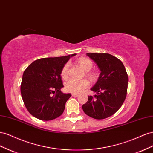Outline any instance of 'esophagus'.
Instances as JSON below:
<instances>
[{
	"label": "esophagus",
	"instance_id": "obj_1",
	"mask_svg": "<svg viewBox=\"0 0 153 153\" xmlns=\"http://www.w3.org/2000/svg\"><path fill=\"white\" fill-rule=\"evenodd\" d=\"M72 97H78V96H79V95L76 94H72Z\"/></svg>",
	"mask_w": 153,
	"mask_h": 153
}]
</instances>
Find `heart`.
Returning a JSON list of instances; mask_svg holds the SVG:
<instances>
[{"label":"heart","instance_id":"obj_1","mask_svg":"<svg viewBox=\"0 0 153 153\" xmlns=\"http://www.w3.org/2000/svg\"><path fill=\"white\" fill-rule=\"evenodd\" d=\"M79 63L80 66L85 71H90L93 67V63L88 58H81L79 60ZM68 68L69 63H67L65 64L62 70L61 75L64 79L68 77ZM89 76L91 77H94V74H89ZM65 90L68 92L72 94H79L84 91L90 86V82L88 80L82 79V80H76L74 79H70L66 82H65Z\"/></svg>","mask_w":153,"mask_h":153}]
</instances>
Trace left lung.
Returning <instances> with one entry per match:
<instances>
[{"label": "left lung", "mask_w": 153, "mask_h": 153, "mask_svg": "<svg viewBox=\"0 0 153 153\" xmlns=\"http://www.w3.org/2000/svg\"><path fill=\"white\" fill-rule=\"evenodd\" d=\"M101 71L97 82L91 88L94 96L82 105L87 115L104 119L113 115L123 105L127 95L128 76L121 61L108 53H87Z\"/></svg>", "instance_id": "8db88e82"}]
</instances>
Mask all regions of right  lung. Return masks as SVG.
<instances>
[{
	"label": "right lung",
	"instance_id": "obj_1",
	"mask_svg": "<svg viewBox=\"0 0 153 153\" xmlns=\"http://www.w3.org/2000/svg\"><path fill=\"white\" fill-rule=\"evenodd\" d=\"M76 54L41 58L29 65L23 74L20 91L24 103L33 117L51 120L59 117L71 94H63L62 70Z\"/></svg>",
	"mask_w": 153,
	"mask_h": 153
}]
</instances>
